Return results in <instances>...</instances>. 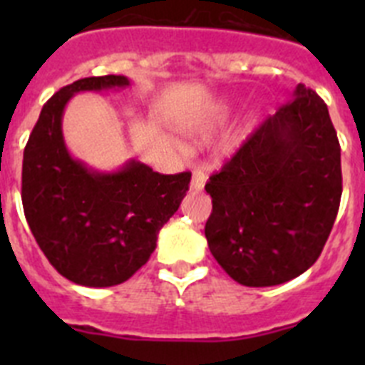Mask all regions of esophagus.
Instances as JSON below:
<instances>
[{
  "instance_id": "1",
  "label": "esophagus",
  "mask_w": 365,
  "mask_h": 365,
  "mask_svg": "<svg viewBox=\"0 0 365 365\" xmlns=\"http://www.w3.org/2000/svg\"><path fill=\"white\" fill-rule=\"evenodd\" d=\"M205 182H206V173L201 172V170H195L192 177V190L201 192V190L205 188Z\"/></svg>"
}]
</instances>
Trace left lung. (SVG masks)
Here are the masks:
<instances>
[{
	"instance_id": "8db88e82",
	"label": "left lung",
	"mask_w": 365,
	"mask_h": 365,
	"mask_svg": "<svg viewBox=\"0 0 365 365\" xmlns=\"http://www.w3.org/2000/svg\"><path fill=\"white\" fill-rule=\"evenodd\" d=\"M205 190L212 256L241 285L298 278L320 257L341 197L340 144L324 100L298 83Z\"/></svg>"
}]
</instances>
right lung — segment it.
<instances>
[{
  "label": "right lung",
  "instance_id": "obj_1",
  "mask_svg": "<svg viewBox=\"0 0 365 365\" xmlns=\"http://www.w3.org/2000/svg\"><path fill=\"white\" fill-rule=\"evenodd\" d=\"M122 74L91 76L47 100L24 151L21 201L41 252L63 278L113 287L150 259L160 228L188 192L192 173L163 175L128 160L98 172L69 153L62 133L66 106L76 93L130 87Z\"/></svg>",
  "mask_w": 365,
  "mask_h": 365
}]
</instances>
